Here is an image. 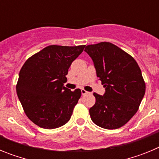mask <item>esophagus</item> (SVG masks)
Wrapping results in <instances>:
<instances>
[{
  "label": "esophagus",
  "mask_w": 159,
  "mask_h": 159,
  "mask_svg": "<svg viewBox=\"0 0 159 159\" xmlns=\"http://www.w3.org/2000/svg\"><path fill=\"white\" fill-rule=\"evenodd\" d=\"M81 93H82V95H86V94H88V92H87L86 90L81 89Z\"/></svg>",
  "instance_id": "1"
}]
</instances>
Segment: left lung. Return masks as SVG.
<instances>
[{"mask_svg": "<svg viewBox=\"0 0 159 159\" xmlns=\"http://www.w3.org/2000/svg\"><path fill=\"white\" fill-rule=\"evenodd\" d=\"M97 77L106 88L102 95L94 93L95 103L90 108L91 119L102 128L124 126L135 115L145 95L146 84L139 66L133 57L110 42L87 45Z\"/></svg>", "mask_w": 159, "mask_h": 159, "instance_id": "8db88e82", "label": "left lung"}]
</instances>
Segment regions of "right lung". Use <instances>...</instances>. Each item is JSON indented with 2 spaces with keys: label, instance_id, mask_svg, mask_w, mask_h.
Wrapping results in <instances>:
<instances>
[{
  "label": "right lung",
  "instance_id": "obj_1",
  "mask_svg": "<svg viewBox=\"0 0 159 159\" xmlns=\"http://www.w3.org/2000/svg\"><path fill=\"white\" fill-rule=\"evenodd\" d=\"M86 45H49L29 57L19 73L16 93L25 115L38 127L66 124L81 96L64 87L71 63Z\"/></svg>",
  "mask_w": 159,
  "mask_h": 159
}]
</instances>
